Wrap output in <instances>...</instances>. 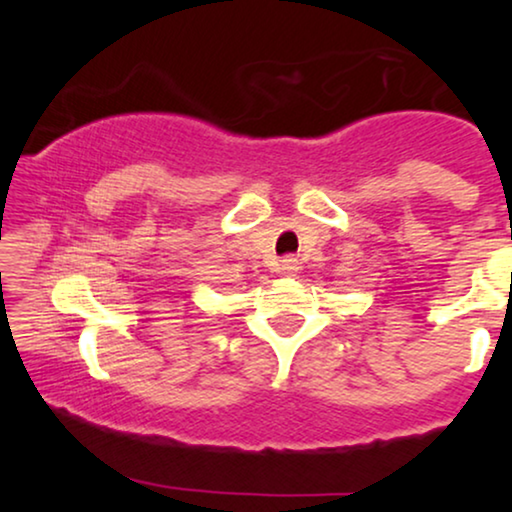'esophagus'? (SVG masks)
I'll return each instance as SVG.
<instances>
[{"instance_id": "obj_1", "label": "esophagus", "mask_w": 512, "mask_h": 512, "mask_svg": "<svg viewBox=\"0 0 512 512\" xmlns=\"http://www.w3.org/2000/svg\"><path fill=\"white\" fill-rule=\"evenodd\" d=\"M298 270H300L298 258L286 256V258H282V261H279V272H282V275H286V277H293Z\"/></svg>"}]
</instances>
